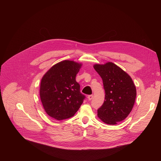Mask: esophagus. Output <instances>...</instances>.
I'll use <instances>...</instances> for the list:
<instances>
[{
  "mask_svg": "<svg viewBox=\"0 0 161 161\" xmlns=\"http://www.w3.org/2000/svg\"><path fill=\"white\" fill-rule=\"evenodd\" d=\"M93 95H89L88 96V99L89 100V101H91L92 99V98H93Z\"/></svg>",
  "mask_w": 161,
  "mask_h": 161,
  "instance_id": "obj_1",
  "label": "esophagus"
}]
</instances>
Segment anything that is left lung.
<instances>
[{"instance_id":"left-lung-1","label":"left lung","mask_w":161,"mask_h":161,"mask_svg":"<svg viewBox=\"0 0 161 161\" xmlns=\"http://www.w3.org/2000/svg\"><path fill=\"white\" fill-rule=\"evenodd\" d=\"M94 69L103 80L105 100L97 109L98 117L105 124L115 125L132 111L136 88L130 76L113 62L95 64Z\"/></svg>"}]
</instances>
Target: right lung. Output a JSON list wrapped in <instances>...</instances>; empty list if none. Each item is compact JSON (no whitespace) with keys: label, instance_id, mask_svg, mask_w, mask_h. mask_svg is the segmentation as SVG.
Segmentation results:
<instances>
[{"label":"right lung","instance_id":"add662e5","mask_svg":"<svg viewBox=\"0 0 161 161\" xmlns=\"http://www.w3.org/2000/svg\"><path fill=\"white\" fill-rule=\"evenodd\" d=\"M82 64L64 60L53 65L42 76L40 98L48 115L57 120L71 118L79 109L85 96L80 92L76 76Z\"/></svg>","mask_w":161,"mask_h":161}]
</instances>
